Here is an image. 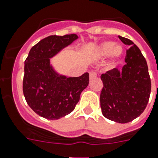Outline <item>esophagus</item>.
Returning <instances> with one entry per match:
<instances>
[{
  "instance_id": "34e87169",
  "label": "esophagus",
  "mask_w": 158,
  "mask_h": 158,
  "mask_svg": "<svg viewBox=\"0 0 158 158\" xmlns=\"http://www.w3.org/2000/svg\"><path fill=\"white\" fill-rule=\"evenodd\" d=\"M97 73L95 72V71H91L90 73H89V78H90V79H94V78H96L97 77Z\"/></svg>"
}]
</instances>
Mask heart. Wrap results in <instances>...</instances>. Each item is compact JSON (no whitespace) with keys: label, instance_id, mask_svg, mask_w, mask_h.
Listing matches in <instances>:
<instances>
[{"label":"heart","instance_id":"1","mask_svg":"<svg viewBox=\"0 0 158 158\" xmlns=\"http://www.w3.org/2000/svg\"><path fill=\"white\" fill-rule=\"evenodd\" d=\"M123 52V50L122 47L116 46L114 42L107 41L104 42L97 47L95 52V56L98 59H104L113 54L114 60H117L121 57Z\"/></svg>","mask_w":158,"mask_h":158}]
</instances>
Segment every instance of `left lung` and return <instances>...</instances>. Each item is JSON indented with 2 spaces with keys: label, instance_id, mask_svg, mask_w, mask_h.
Here are the masks:
<instances>
[{
  "label": "left lung",
  "instance_id": "left-lung-1",
  "mask_svg": "<svg viewBox=\"0 0 158 158\" xmlns=\"http://www.w3.org/2000/svg\"><path fill=\"white\" fill-rule=\"evenodd\" d=\"M130 46L122 70L114 68L102 74L101 112L106 118L118 123L135 119L145 110L151 92V79L145 58L131 40L118 36Z\"/></svg>",
  "mask_w": 158,
  "mask_h": 158
}]
</instances>
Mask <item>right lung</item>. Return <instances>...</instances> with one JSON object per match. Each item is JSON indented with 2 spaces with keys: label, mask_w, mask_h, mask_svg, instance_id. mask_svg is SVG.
Returning <instances> with one entry per match:
<instances>
[{
  "label": "right lung",
  "mask_w": 158,
  "mask_h": 158,
  "mask_svg": "<svg viewBox=\"0 0 158 158\" xmlns=\"http://www.w3.org/2000/svg\"><path fill=\"white\" fill-rule=\"evenodd\" d=\"M79 38L75 34L50 35L31 48L25 60L23 90L27 103L40 116L59 119L75 110L80 94L88 85L89 75H59L50 58Z\"/></svg>",
  "instance_id": "1"
}]
</instances>
